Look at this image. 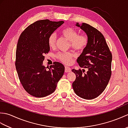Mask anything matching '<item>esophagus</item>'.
Returning a JSON list of instances; mask_svg holds the SVG:
<instances>
[{
    "instance_id": "34e87169",
    "label": "esophagus",
    "mask_w": 128,
    "mask_h": 128,
    "mask_svg": "<svg viewBox=\"0 0 128 128\" xmlns=\"http://www.w3.org/2000/svg\"><path fill=\"white\" fill-rule=\"evenodd\" d=\"M71 72V69L69 67L66 66H65V72Z\"/></svg>"
}]
</instances>
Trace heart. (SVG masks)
<instances>
[{"mask_svg": "<svg viewBox=\"0 0 128 128\" xmlns=\"http://www.w3.org/2000/svg\"><path fill=\"white\" fill-rule=\"evenodd\" d=\"M62 34L69 42L70 47L75 50H83L88 45V38L85 34H78V32L71 28H66L62 31ZM56 36L55 33L50 34L48 38V43L50 48L56 46ZM74 54L70 52H60L57 54L56 58L64 64L71 63Z\"/></svg>", "mask_w": 128, "mask_h": 128, "instance_id": "obj_1", "label": "heart"}]
</instances>
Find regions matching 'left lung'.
<instances>
[{
    "instance_id": "1",
    "label": "left lung",
    "mask_w": 128,
    "mask_h": 128,
    "mask_svg": "<svg viewBox=\"0 0 128 128\" xmlns=\"http://www.w3.org/2000/svg\"><path fill=\"white\" fill-rule=\"evenodd\" d=\"M85 32L88 43L77 62L81 68L88 71L73 69L76 79L72 83L75 94L84 99L92 100L101 94L107 87L111 76L112 53L100 32L88 24L75 25Z\"/></svg>"
}]
</instances>
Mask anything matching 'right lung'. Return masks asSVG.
Wrapping results in <instances>:
<instances>
[{
	"label": "right lung",
	"instance_id": "right-lung-1",
	"mask_svg": "<svg viewBox=\"0 0 128 128\" xmlns=\"http://www.w3.org/2000/svg\"><path fill=\"white\" fill-rule=\"evenodd\" d=\"M64 22L37 21L21 33L16 51L15 66L18 76L26 92L36 97H43L56 90L65 68L60 62H54L47 69L43 65L44 54L50 47L49 36Z\"/></svg>",
	"mask_w": 128,
	"mask_h": 128
}]
</instances>
